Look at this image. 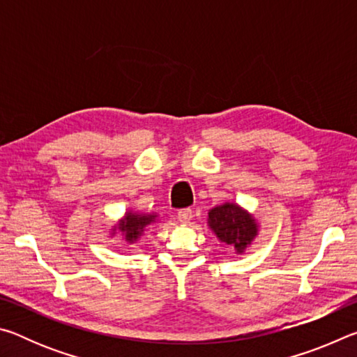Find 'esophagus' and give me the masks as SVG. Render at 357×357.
Here are the masks:
<instances>
[{
	"instance_id": "esophagus-1",
	"label": "esophagus",
	"mask_w": 357,
	"mask_h": 357,
	"mask_svg": "<svg viewBox=\"0 0 357 357\" xmlns=\"http://www.w3.org/2000/svg\"><path fill=\"white\" fill-rule=\"evenodd\" d=\"M192 217H193V213H192V209H189V208L181 209L179 213H178V220L181 223H190Z\"/></svg>"
}]
</instances>
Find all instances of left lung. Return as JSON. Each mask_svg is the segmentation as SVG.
I'll use <instances>...</instances> for the list:
<instances>
[{
    "mask_svg": "<svg viewBox=\"0 0 357 357\" xmlns=\"http://www.w3.org/2000/svg\"><path fill=\"white\" fill-rule=\"evenodd\" d=\"M208 225L220 243L233 245L236 253H244L258 234L255 217L236 203H223L211 209Z\"/></svg>",
    "mask_w": 357,
    "mask_h": 357,
    "instance_id": "1",
    "label": "left lung"
}]
</instances>
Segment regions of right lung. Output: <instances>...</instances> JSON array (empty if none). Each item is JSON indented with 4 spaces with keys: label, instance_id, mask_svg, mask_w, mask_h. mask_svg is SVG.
I'll return each mask as SVG.
<instances>
[{
    "label": "right lung",
    "instance_id": "1",
    "mask_svg": "<svg viewBox=\"0 0 357 357\" xmlns=\"http://www.w3.org/2000/svg\"><path fill=\"white\" fill-rule=\"evenodd\" d=\"M157 220L155 214H142V213H126L124 219H121L118 222L116 227H113L112 229V236H114V233L119 231L123 234V239H126V243L134 244L138 238L142 236L146 229L148 225L154 223Z\"/></svg>",
    "mask_w": 357,
    "mask_h": 357
}]
</instances>
